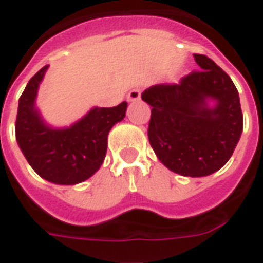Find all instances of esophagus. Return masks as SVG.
Wrapping results in <instances>:
<instances>
[{"label": "esophagus", "mask_w": 263, "mask_h": 263, "mask_svg": "<svg viewBox=\"0 0 263 263\" xmlns=\"http://www.w3.org/2000/svg\"><path fill=\"white\" fill-rule=\"evenodd\" d=\"M139 99H140V89H139V88H135V89H132V91L128 92V95H127L128 102H138Z\"/></svg>", "instance_id": "1"}]
</instances>
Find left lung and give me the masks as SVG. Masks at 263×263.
I'll return each mask as SVG.
<instances>
[{
	"label": "left lung",
	"mask_w": 263,
	"mask_h": 263,
	"mask_svg": "<svg viewBox=\"0 0 263 263\" xmlns=\"http://www.w3.org/2000/svg\"><path fill=\"white\" fill-rule=\"evenodd\" d=\"M200 71L178 85H153L142 93L152 109L149 142L170 171L201 178L223 167L243 132L238 92L232 78L205 55Z\"/></svg>",
	"instance_id": "8db88e82"
}]
</instances>
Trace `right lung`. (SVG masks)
<instances>
[{"label":"right lung","instance_id":"obj_1","mask_svg":"<svg viewBox=\"0 0 263 263\" xmlns=\"http://www.w3.org/2000/svg\"><path fill=\"white\" fill-rule=\"evenodd\" d=\"M49 65L26 85L17 106L16 140L38 175L56 185H77L103 164L110 129L123 121L127 102L116 107H92L67 127H53L37 107V95Z\"/></svg>","mask_w":263,"mask_h":263}]
</instances>
